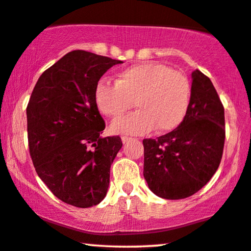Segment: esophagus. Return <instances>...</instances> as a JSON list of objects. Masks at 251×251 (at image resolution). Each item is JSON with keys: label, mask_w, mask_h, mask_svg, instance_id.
I'll return each mask as SVG.
<instances>
[{"label": "esophagus", "mask_w": 251, "mask_h": 251, "mask_svg": "<svg viewBox=\"0 0 251 251\" xmlns=\"http://www.w3.org/2000/svg\"><path fill=\"white\" fill-rule=\"evenodd\" d=\"M132 140H134L133 137H129V136H122L123 143H127V142H129V141H132Z\"/></svg>", "instance_id": "1"}]
</instances>
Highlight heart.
Returning a JSON list of instances; mask_svg holds the SVG:
<instances>
[{"label": "heart", "instance_id": "1", "mask_svg": "<svg viewBox=\"0 0 251 251\" xmlns=\"http://www.w3.org/2000/svg\"><path fill=\"white\" fill-rule=\"evenodd\" d=\"M94 101L101 114L119 118L134 107L137 111L111 124L116 134H143L156 127L166 133L181 125L191 102V84L184 74L161 63H142L123 70L116 83L99 80Z\"/></svg>", "mask_w": 251, "mask_h": 251}]
</instances>
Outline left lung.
<instances>
[{
    "instance_id": "obj_1",
    "label": "left lung",
    "mask_w": 251,
    "mask_h": 251,
    "mask_svg": "<svg viewBox=\"0 0 251 251\" xmlns=\"http://www.w3.org/2000/svg\"><path fill=\"white\" fill-rule=\"evenodd\" d=\"M224 141L223 103L211 80L197 69L184 121L165 135L143 140V175L149 189L169 200L195 195L216 173Z\"/></svg>"
}]
</instances>
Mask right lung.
<instances>
[{"label":"right lung","instance_id":"obj_1","mask_svg":"<svg viewBox=\"0 0 251 251\" xmlns=\"http://www.w3.org/2000/svg\"><path fill=\"white\" fill-rule=\"evenodd\" d=\"M122 63L75 50L38 78L27 104V134L35 171L63 202L79 208L107 195L110 166L123 146L119 136L101 137L105 124L94 101L102 75Z\"/></svg>","mask_w":251,"mask_h":251}]
</instances>
